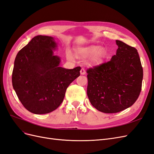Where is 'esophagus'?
Here are the masks:
<instances>
[{
    "label": "esophagus",
    "mask_w": 154,
    "mask_h": 154,
    "mask_svg": "<svg viewBox=\"0 0 154 154\" xmlns=\"http://www.w3.org/2000/svg\"><path fill=\"white\" fill-rule=\"evenodd\" d=\"M80 74H85V69L84 68H82L81 69V70H80Z\"/></svg>",
    "instance_id": "esophagus-1"
}]
</instances>
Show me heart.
<instances>
[{"instance_id":"1","label":"heart","mask_w":154,"mask_h":154,"mask_svg":"<svg viewBox=\"0 0 154 154\" xmlns=\"http://www.w3.org/2000/svg\"><path fill=\"white\" fill-rule=\"evenodd\" d=\"M97 50H98V48L97 47L80 49L76 51V54L81 58H87L94 55L92 58V62L97 63L101 62L105 56V51L103 49H100L97 52ZM67 57L70 60H72L74 59L73 56L70 51H67Z\"/></svg>"}]
</instances>
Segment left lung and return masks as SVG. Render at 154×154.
I'll return each mask as SVG.
<instances>
[{
  "instance_id": "left-lung-1",
  "label": "left lung",
  "mask_w": 154,
  "mask_h": 154,
  "mask_svg": "<svg viewBox=\"0 0 154 154\" xmlns=\"http://www.w3.org/2000/svg\"><path fill=\"white\" fill-rule=\"evenodd\" d=\"M116 54L87 70V96L104 113H117L131 106L142 87L143 70L137 50L120 40Z\"/></svg>"
}]
</instances>
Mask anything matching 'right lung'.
I'll return each mask as SVG.
<instances>
[{"instance_id":"right-lung-1","label":"right lung","mask_w":154,"mask_h":154,"mask_svg":"<svg viewBox=\"0 0 154 154\" xmlns=\"http://www.w3.org/2000/svg\"><path fill=\"white\" fill-rule=\"evenodd\" d=\"M57 47L51 36L38 35L17 53L12 72L14 90L25 108L35 114L57 109L67 88L80 75V67L67 69L59 66L53 55Z\"/></svg>"}]
</instances>
